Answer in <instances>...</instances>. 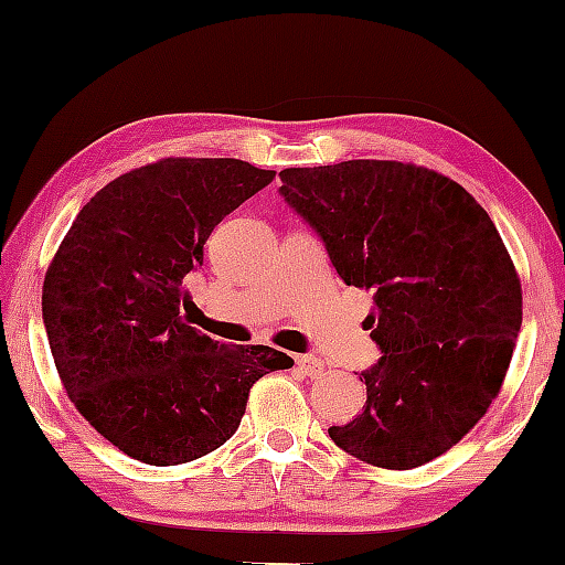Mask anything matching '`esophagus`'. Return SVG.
I'll return each instance as SVG.
<instances>
[{"label":"esophagus","mask_w":565,"mask_h":565,"mask_svg":"<svg viewBox=\"0 0 565 565\" xmlns=\"http://www.w3.org/2000/svg\"><path fill=\"white\" fill-rule=\"evenodd\" d=\"M296 365H298L300 373L308 375V377H321L323 375V362L319 358H313V354H298Z\"/></svg>","instance_id":"obj_1"}]
</instances>
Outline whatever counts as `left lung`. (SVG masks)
Instances as JSON below:
<instances>
[{
	"mask_svg": "<svg viewBox=\"0 0 565 565\" xmlns=\"http://www.w3.org/2000/svg\"><path fill=\"white\" fill-rule=\"evenodd\" d=\"M280 180L337 275L375 296L365 327L383 358L360 377L365 412L329 437L388 470L439 458L499 396L522 327L497 226L466 188L412 161L290 167Z\"/></svg>",
	"mask_w": 565,
	"mask_h": 565,
	"instance_id": "8db88e82",
	"label": "left lung"
}]
</instances>
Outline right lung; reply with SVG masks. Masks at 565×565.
I'll return each mask as SVG.
<instances>
[{"label":"right lung","mask_w":565,"mask_h":565,"mask_svg":"<svg viewBox=\"0 0 565 565\" xmlns=\"http://www.w3.org/2000/svg\"><path fill=\"white\" fill-rule=\"evenodd\" d=\"M273 169L167 157L107 182L76 215L43 280V323L66 396L128 458L180 466L218 450L252 385L292 367L265 344H218L180 303L211 231Z\"/></svg>","instance_id":"add662e5"}]
</instances>
